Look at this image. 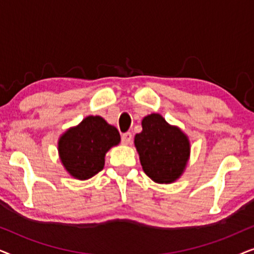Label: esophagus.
<instances>
[{"mask_svg":"<svg viewBox=\"0 0 254 254\" xmlns=\"http://www.w3.org/2000/svg\"><path fill=\"white\" fill-rule=\"evenodd\" d=\"M131 141H133V135H131L129 131L121 135V142H123L124 144H130Z\"/></svg>","mask_w":254,"mask_h":254,"instance_id":"34e87169","label":"esophagus"}]
</instances>
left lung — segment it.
<instances>
[{
  "label": "left lung",
  "mask_w": 254,
  "mask_h": 254,
  "mask_svg": "<svg viewBox=\"0 0 254 254\" xmlns=\"http://www.w3.org/2000/svg\"><path fill=\"white\" fill-rule=\"evenodd\" d=\"M134 143L142 169L155 183L171 184L185 171L190 151L189 137L161 114L143 118L142 131L135 135Z\"/></svg>",
  "instance_id": "left-lung-1"
}]
</instances>
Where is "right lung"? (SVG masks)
<instances>
[{
  "instance_id": "right-lung-1",
  "label": "right lung",
  "mask_w": 254,
  "mask_h": 254,
  "mask_svg": "<svg viewBox=\"0 0 254 254\" xmlns=\"http://www.w3.org/2000/svg\"><path fill=\"white\" fill-rule=\"evenodd\" d=\"M120 142V134L102 117L89 116L69 128L58 142L59 156L69 175L85 180L102 171L105 155Z\"/></svg>"
}]
</instances>
